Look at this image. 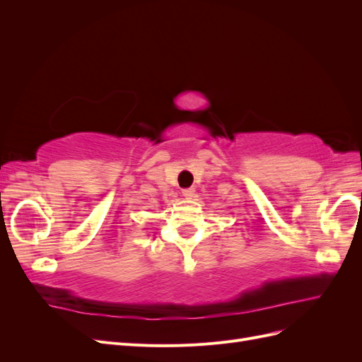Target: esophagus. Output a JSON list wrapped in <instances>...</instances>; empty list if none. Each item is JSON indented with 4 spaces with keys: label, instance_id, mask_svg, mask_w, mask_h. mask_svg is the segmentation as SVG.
<instances>
[{
    "label": "esophagus",
    "instance_id": "obj_1",
    "mask_svg": "<svg viewBox=\"0 0 362 362\" xmlns=\"http://www.w3.org/2000/svg\"><path fill=\"white\" fill-rule=\"evenodd\" d=\"M194 189L193 187H189V189H182V196L184 198H187V199H192L193 196H194Z\"/></svg>",
    "mask_w": 362,
    "mask_h": 362
}]
</instances>
